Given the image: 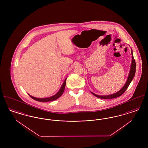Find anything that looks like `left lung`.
<instances>
[{
  "mask_svg": "<svg viewBox=\"0 0 148 148\" xmlns=\"http://www.w3.org/2000/svg\"><path fill=\"white\" fill-rule=\"evenodd\" d=\"M132 63L131 64L130 71L129 74V77H127V82H126L125 84L124 85V86L122 88V89L119 92H117L116 93H115V94H112V95H109L101 96V95H98L95 94L92 92L94 96H95L96 97H97L98 98L103 99L116 98L119 97L120 95H121L124 92L127 90L129 85H130L131 82L132 81V80L133 79V77H134V75H135V71H136V63H135V61L134 56H133V51L132 50Z\"/></svg>",
  "mask_w": 148,
  "mask_h": 148,
  "instance_id": "obj_1",
  "label": "left lung"
}]
</instances>
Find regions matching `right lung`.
Here are the masks:
<instances>
[{"instance_id": "obj_1", "label": "right lung", "mask_w": 148, "mask_h": 148, "mask_svg": "<svg viewBox=\"0 0 148 148\" xmlns=\"http://www.w3.org/2000/svg\"><path fill=\"white\" fill-rule=\"evenodd\" d=\"M67 78V77H66ZM66 78L65 79V80H64V82L63 84L62 85L60 89L59 90V91L58 92L56 93V94L53 97H51L49 98H36L35 97H33L31 95H29V96L32 98V99H33L34 100H36L38 101H40V102H46V101H53V100H55L58 98H59L62 95V94L63 93L64 91V89H65V84H66Z\"/></svg>"}]
</instances>
